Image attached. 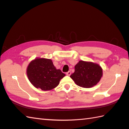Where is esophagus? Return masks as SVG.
<instances>
[{
  "mask_svg": "<svg viewBox=\"0 0 129 129\" xmlns=\"http://www.w3.org/2000/svg\"><path fill=\"white\" fill-rule=\"evenodd\" d=\"M66 74L67 76H70L71 74V71H68L66 73Z\"/></svg>",
  "mask_w": 129,
  "mask_h": 129,
  "instance_id": "1",
  "label": "esophagus"
}]
</instances>
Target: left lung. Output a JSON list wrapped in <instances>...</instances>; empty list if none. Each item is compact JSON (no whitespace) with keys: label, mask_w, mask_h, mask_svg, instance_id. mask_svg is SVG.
I'll return each mask as SVG.
<instances>
[{"label":"left lung","mask_w":129,"mask_h":129,"mask_svg":"<svg viewBox=\"0 0 129 129\" xmlns=\"http://www.w3.org/2000/svg\"><path fill=\"white\" fill-rule=\"evenodd\" d=\"M102 75V69L99 64L80 61L75 66V72L70 77L77 85L84 88H90L97 85Z\"/></svg>","instance_id":"obj_1"}]
</instances>
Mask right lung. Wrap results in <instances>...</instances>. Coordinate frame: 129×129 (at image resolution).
I'll return each instance as SVG.
<instances>
[{"label": "right lung", "mask_w": 129, "mask_h": 129, "mask_svg": "<svg viewBox=\"0 0 129 129\" xmlns=\"http://www.w3.org/2000/svg\"><path fill=\"white\" fill-rule=\"evenodd\" d=\"M27 75L30 83L36 88L48 91L59 85V81L66 76L54 67L50 59L37 58L31 61L27 69Z\"/></svg>", "instance_id": "obj_1"}]
</instances>
